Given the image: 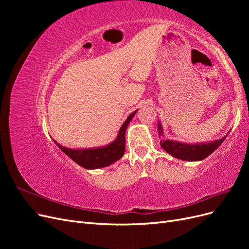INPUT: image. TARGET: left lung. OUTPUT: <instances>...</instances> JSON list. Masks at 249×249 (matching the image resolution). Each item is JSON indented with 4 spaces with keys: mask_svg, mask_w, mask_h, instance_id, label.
<instances>
[{
    "mask_svg": "<svg viewBox=\"0 0 249 249\" xmlns=\"http://www.w3.org/2000/svg\"><path fill=\"white\" fill-rule=\"evenodd\" d=\"M159 134L162 135V125L158 124ZM225 137L208 143H199V144H186V143L177 142L172 140L161 139L160 144L172 157L184 161H199L205 159L210 154L219 146Z\"/></svg>",
    "mask_w": 249,
    "mask_h": 249,
    "instance_id": "obj_1",
    "label": "left lung"
}]
</instances>
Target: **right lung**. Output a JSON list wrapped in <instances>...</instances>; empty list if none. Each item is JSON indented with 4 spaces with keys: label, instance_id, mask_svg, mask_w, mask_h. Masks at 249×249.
I'll return each mask as SVG.
<instances>
[{
    "label": "right lung",
    "instance_id": "add662e5",
    "mask_svg": "<svg viewBox=\"0 0 249 249\" xmlns=\"http://www.w3.org/2000/svg\"><path fill=\"white\" fill-rule=\"evenodd\" d=\"M136 111L133 112L130 116L126 118L124 124L120 127L117 138L110 143L109 145L99 147V148H90V149H71L60 145L59 143L54 141L57 146L69 156L71 160L78 163L80 166L86 169H94L109 166L110 164L119 160L124 156L125 149V138L124 134L126 126L131 122V119L135 115Z\"/></svg>",
    "mask_w": 249,
    "mask_h": 249
}]
</instances>
